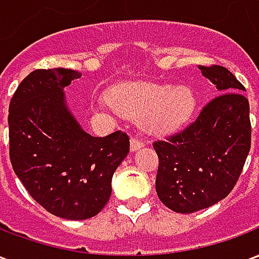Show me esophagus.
<instances>
[{"instance_id":"1","label":"esophagus","mask_w":259,"mask_h":259,"mask_svg":"<svg viewBox=\"0 0 259 259\" xmlns=\"http://www.w3.org/2000/svg\"><path fill=\"white\" fill-rule=\"evenodd\" d=\"M144 147V143L143 141H140L139 139H132L130 140V151L132 152H136V151H139L140 148H143Z\"/></svg>"}]
</instances>
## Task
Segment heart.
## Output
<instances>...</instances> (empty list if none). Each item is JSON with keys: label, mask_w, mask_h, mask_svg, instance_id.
Here are the masks:
<instances>
[{"label": "heart", "mask_w": 259, "mask_h": 259, "mask_svg": "<svg viewBox=\"0 0 259 259\" xmlns=\"http://www.w3.org/2000/svg\"><path fill=\"white\" fill-rule=\"evenodd\" d=\"M112 111L132 120H140L151 135H169L183 127L195 109V96L187 85L159 83H122L107 94Z\"/></svg>", "instance_id": "1"}]
</instances>
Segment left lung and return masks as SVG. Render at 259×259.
Listing matches in <instances>:
<instances>
[{
  "instance_id": "obj_1",
  "label": "left lung",
  "mask_w": 259,
  "mask_h": 259,
  "mask_svg": "<svg viewBox=\"0 0 259 259\" xmlns=\"http://www.w3.org/2000/svg\"><path fill=\"white\" fill-rule=\"evenodd\" d=\"M221 96L185 130L155 141L159 158L155 190L169 209L191 213L233 190L251 147L250 105L244 85L228 69L198 66Z\"/></svg>"
}]
</instances>
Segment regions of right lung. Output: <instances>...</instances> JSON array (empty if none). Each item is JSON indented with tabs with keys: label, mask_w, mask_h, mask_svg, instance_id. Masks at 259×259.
<instances>
[{
	"label": "right lung",
	"mask_w": 259,
	"mask_h": 259,
	"mask_svg": "<svg viewBox=\"0 0 259 259\" xmlns=\"http://www.w3.org/2000/svg\"><path fill=\"white\" fill-rule=\"evenodd\" d=\"M80 76L65 68L33 70L15 91L8 116L15 174L42 208L70 221L96 217L105 206L130 147L122 132L93 137L81 129L64 93Z\"/></svg>",
	"instance_id": "obj_1"
}]
</instances>
